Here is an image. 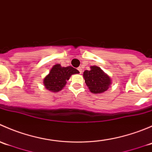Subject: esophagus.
<instances>
[{
    "instance_id": "1",
    "label": "esophagus",
    "mask_w": 152,
    "mask_h": 152,
    "mask_svg": "<svg viewBox=\"0 0 152 152\" xmlns=\"http://www.w3.org/2000/svg\"><path fill=\"white\" fill-rule=\"evenodd\" d=\"M78 70H79V73H82V67H78Z\"/></svg>"
}]
</instances>
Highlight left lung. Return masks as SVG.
<instances>
[{
  "label": "left lung",
  "instance_id": "left-lung-1",
  "mask_svg": "<svg viewBox=\"0 0 152 152\" xmlns=\"http://www.w3.org/2000/svg\"><path fill=\"white\" fill-rule=\"evenodd\" d=\"M85 82L91 93L95 94L104 93L111 85V79L97 66H91L90 70H85L83 73Z\"/></svg>",
  "mask_w": 152,
  "mask_h": 152
}]
</instances>
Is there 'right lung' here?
Wrapping results in <instances>:
<instances>
[{
  "label": "right lung",
  "instance_id": "right-lung-1",
  "mask_svg": "<svg viewBox=\"0 0 152 152\" xmlns=\"http://www.w3.org/2000/svg\"><path fill=\"white\" fill-rule=\"evenodd\" d=\"M79 73V70L71 66L62 67L59 64L54 65L44 78V86L49 91L59 92L63 89L71 75Z\"/></svg>",
  "mask_w": 152,
  "mask_h": 152
}]
</instances>
